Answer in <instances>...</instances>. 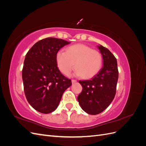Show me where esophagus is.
<instances>
[{
    "label": "esophagus",
    "instance_id": "1",
    "mask_svg": "<svg viewBox=\"0 0 146 146\" xmlns=\"http://www.w3.org/2000/svg\"><path fill=\"white\" fill-rule=\"evenodd\" d=\"M76 82H77L76 80H72V83H76Z\"/></svg>",
    "mask_w": 146,
    "mask_h": 146
}]
</instances>
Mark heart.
<instances>
[{
    "mask_svg": "<svg viewBox=\"0 0 146 146\" xmlns=\"http://www.w3.org/2000/svg\"><path fill=\"white\" fill-rule=\"evenodd\" d=\"M56 62L60 71L65 75H69L75 66L76 76L89 78L100 71L102 57L98 50L83 44H77L69 47L66 52H57Z\"/></svg>",
    "mask_w": 146,
    "mask_h": 146,
    "instance_id": "b5f03b06",
    "label": "heart"
}]
</instances>
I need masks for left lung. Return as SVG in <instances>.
<instances>
[{
    "label": "left lung",
    "mask_w": 146,
    "mask_h": 146,
    "mask_svg": "<svg viewBox=\"0 0 146 146\" xmlns=\"http://www.w3.org/2000/svg\"><path fill=\"white\" fill-rule=\"evenodd\" d=\"M98 47L103 58V67L91 80L79 81L83 90L77 97L83 111L92 115L102 112L111 103L119 74L115 56L108 48L102 45Z\"/></svg>",
    "instance_id": "left-lung-1"
}]
</instances>
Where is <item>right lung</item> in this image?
<instances>
[{"label":"right lung","mask_w":146,"mask_h":146,"mask_svg":"<svg viewBox=\"0 0 146 146\" xmlns=\"http://www.w3.org/2000/svg\"><path fill=\"white\" fill-rule=\"evenodd\" d=\"M69 43L62 39L47 38L35 43L25 55L23 69L25 95L30 105L41 113L55 111L63 92L72 85L56 62L57 52Z\"/></svg>","instance_id":"add662e5"}]
</instances>
